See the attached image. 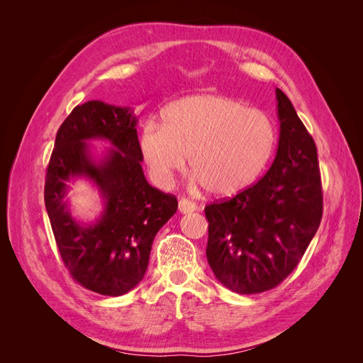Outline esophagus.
Returning <instances> with one entry per match:
<instances>
[{
  "mask_svg": "<svg viewBox=\"0 0 363 363\" xmlns=\"http://www.w3.org/2000/svg\"><path fill=\"white\" fill-rule=\"evenodd\" d=\"M179 211L182 213H191V212H195L196 211V204L188 199H182L179 201Z\"/></svg>",
  "mask_w": 363,
  "mask_h": 363,
  "instance_id": "34e87169",
  "label": "esophagus"
}]
</instances>
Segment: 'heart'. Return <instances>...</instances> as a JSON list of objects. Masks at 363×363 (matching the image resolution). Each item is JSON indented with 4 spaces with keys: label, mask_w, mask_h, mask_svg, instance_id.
Segmentation results:
<instances>
[{
    "label": "heart",
    "mask_w": 363,
    "mask_h": 363,
    "mask_svg": "<svg viewBox=\"0 0 363 363\" xmlns=\"http://www.w3.org/2000/svg\"><path fill=\"white\" fill-rule=\"evenodd\" d=\"M162 125L145 123L139 151L152 180L168 186L189 156L195 182L218 196L245 191L268 167L277 147L274 119L218 94L182 98L163 108Z\"/></svg>",
    "instance_id": "heart-1"
}]
</instances>
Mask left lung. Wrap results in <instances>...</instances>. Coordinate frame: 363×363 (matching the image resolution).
Instances as JSON below:
<instances>
[{
  "instance_id": "8db88e82",
  "label": "left lung",
  "mask_w": 363,
  "mask_h": 363,
  "mask_svg": "<svg viewBox=\"0 0 363 363\" xmlns=\"http://www.w3.org/2000/svg\"><path fill=\"white\" fill-rule=\"evenodd\" d=\"M277 156L269 171L233 199L206 206L207 262L238 294L265 292L298 265L323 216L316 145L289 98L276 89Z\"/></svg>"
}]
</instances>
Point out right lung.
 Returning a JSON list of instances; mask_svg holds the SVG:
<instances>
[{
    "instance_id": "add662e5",
    "label": "right lung",
    "mask_w": 363,
    "mask_h": 363,
    "mask_svg": "<svg viewBox=\"0 0 363 363\" xmlns=\"http://www.w3.org/2000/svg\"><path fill=\"white\" fill-rule=\"evenodd\" d=\"M138 119L130 107L103 101L77 106L60 125L45 177V207L65 267L83 288L119 296L144 279L159 230L177 212V199L148 184L140 162ZM114 147L96 162L86 140ZM89 178L101 191L105 211L95 223L72 218L66 182Z\"/></svg>"
}]
</instances>
